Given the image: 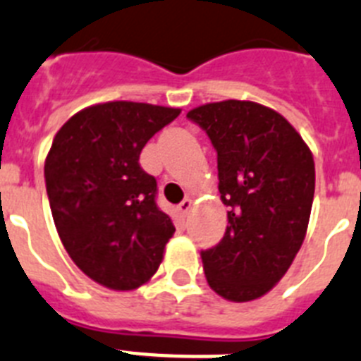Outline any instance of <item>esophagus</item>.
I'll return each mask as SVG.
<instances>
[{"mask_svg":"<svg viewBox=\"0 0 361 361\" xmlns=\"http://www.w3.org/2000/svg\"><path fill=\"white\" fill-rule=\"evenodd\" d=\"M178 209H180V212L183 216H187L190 212V209H192V200L190 198H185L183 202L180 203V207H178Z\"/></svg>","mask_w":361,"mask_h":361,"instance_id":"1","label":"esophagus"}]
</instances>
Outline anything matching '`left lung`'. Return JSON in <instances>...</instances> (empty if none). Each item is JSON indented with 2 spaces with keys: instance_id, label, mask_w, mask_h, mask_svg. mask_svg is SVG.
<instances>
[{
  "instance_id": "8db88e82",
  "label": "left lung",
  "mask_w": 361,
  "mask_h": 361,
  "mask_svg": "<svg viewBox=\"0 0 361 361\" xmlns=\"http://www.w3.org/2000/svg\"><path fill=\"white\" fill-rule=\"evenodd\" d=\"M218 154V189L228 225L202 250L211 289L250 302L283 278L302 247L314 198V159L296 128L255 102L207 103L187 114Z\"/></svg>"
}]
</instances>
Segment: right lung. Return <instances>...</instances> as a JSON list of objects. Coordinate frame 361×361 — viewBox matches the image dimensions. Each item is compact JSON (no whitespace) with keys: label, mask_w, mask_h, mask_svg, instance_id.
Wrapping results in <instances>:
<instances>
[{"label":"right lung","mask_w":361,"mask_h":361,"mask_svg":"<svg viewBox=\"0 0 361 361\" xmlns=\"http://www.w3.org/2000/svg\"><path fill=\"white\" fill-rule=\"evenodd\" d=\"M180 109L109 102L74 114L45 159L50 211L65 250L96 283L133 290L158 271L174 234L156 203V178L140 167L143 147Z\"/></svg>","instance_id":"add662e5"}]
</instances>
